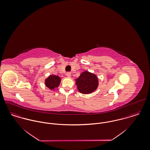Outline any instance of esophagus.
Returning a JSON list of instances; mask_svg holds the SVG:
<instances>
[{
    "label": "esophagus",
    "mask_w": 150,
    "mask_h": 150,
    "mask_svg": "<svg viewBox=\"0 0 150 150\" xmlns=\"http://www.w3.org/2000/svg\"><path fill=\"white\" fill-rule=\"evenodd\" d=\"M66 76L69 78H70L71 77V73L70 72H67L66 73Z\"/></svg>",
    "instance_id": "esophagus-1"
}]
</instances>
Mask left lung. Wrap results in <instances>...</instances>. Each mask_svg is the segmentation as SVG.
I'll list each match as a JSON object with an SVG mask.
<instances>
[{"label": "left lung", "instance_id": "left-lung-1", "mask_svg": "<svg viewBox=\"0 0 150 150\" xmlns=\"http://www.w3.org/2000/svg\"><path fill=\"white\" fill-rule=\"evenodd\" d=\"M76 84L80 93L89 94L97 89L99 80L96 75L88 71H85L76 79Z\"/></svg>", "mask_w": 150, "mask_h": 150}]
</instances>
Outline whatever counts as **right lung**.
I'll use <instances>...</instances> for the list:
<instances>
[{
    "instance_id": "1",
    "label": "right lung",
    "mask_w": 150,
    "mask_h": 150,
    "mask_svg": "<svg viewBox=\"0 0 150 150\" xmlns=\"http://www.w3.org/2000/svg\"><path fill=\"white\" fill-rule=\"evenodd\" d=\"M61 81V79L58 76L50 75L45 80V86L50 90H54L58 88Z\"/></svg>"
}]
</instances>
